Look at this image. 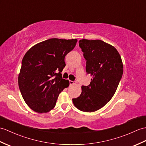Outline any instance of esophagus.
Masks as SVG:
<instances>
[{
  "instance_id": "esophagus-1",
  "label": "esophagus",
  "mask_w": 146,
  "mask_h": 146,
  "mask_svg": "<svg viewBox=\"0 0 146 146\" xmlns=\"http://www.w3.org/2000/svg\"><path fill=\"white\" fill-rule=\"evenodd\" d=\"M69 82H70V85H73V84H75V81H74L70 80V81H69Z\"/></svg>"
}]
</instances>
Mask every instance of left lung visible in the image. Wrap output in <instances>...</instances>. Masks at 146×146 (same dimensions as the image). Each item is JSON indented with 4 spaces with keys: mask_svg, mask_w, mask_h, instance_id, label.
Returning <instances> with one entry per match:
<instances>
[{
    "mask_svg": "<svg viewBox=\"0 0 146 146\" xmlns=\"http://www.w3.org/2000/svg\"><path fill=\"white\" fill-rule=\"evenodd\" d=\"M79 46L86 61V72L93 78L88 86H81L74 106L84 112H94L106 105L116 92L123 73V65L117 50L100 40L83 39Z\"/></svg>",
    "mask_w": 146,
    "mask_h": 146,
    "instance_id": "8db88e82",
    "label": "left lung"
}]
</instances>
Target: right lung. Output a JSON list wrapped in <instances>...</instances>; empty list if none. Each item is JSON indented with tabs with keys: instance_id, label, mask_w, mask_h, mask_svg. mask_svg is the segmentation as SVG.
<instances>
[{
	"instance_id": "right-lung-1",
	"label": "right lung",
	"mask_w": 146,
	"mask_h": 146,
	"mask_svg": "<svg viewBox=\"0 0 146 146\" xmlns=\"http://www.w3.org/2000/svg\"><path fill=\"white\" fill-rule=\"evenodd\" d=\"M76 39L50 38L33 46L23 58L19 86L26 104L38 113L55 106L58 97L68 87L62 72L65 57L76 46Z\"/></svg>"
}]
</instances>
